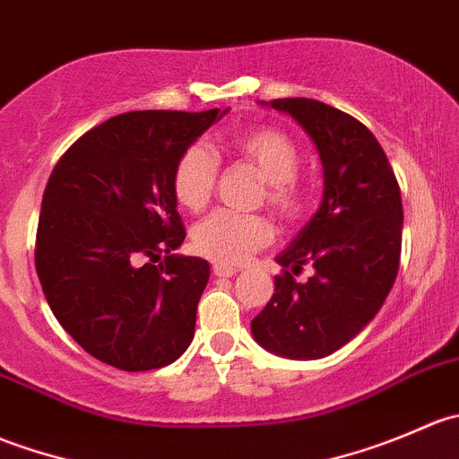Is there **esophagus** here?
I'll return each mask as SVG.
<instances>
[{
    "instance_id": "34e87169",
    "label": "esophagus",
    "mask_w": 459,
    "mask_h": 459,
    "mask_svg": "<svg viewBox=\"0 0 459 459\" xmlns=\"http://www.w3.org/2000/svg\"><path fill=\"white\" fill-rule=\"evenodd\" d=\"M238 266H230V264H215L212 266V275L215 277H233L238 273Z\"/></svg>"
}]
</instances>
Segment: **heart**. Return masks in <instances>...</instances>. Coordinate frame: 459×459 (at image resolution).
Returning a JSON list of instances; mask_svg holds the SVG:
<instances>
[{"mask_svg":"<svg viewBox=\"0 0 459 459\" xmlns=\"http://www.w3.org/2000/svg\"><path fill=\"white\" fill-rule=\"evenodd\" d=\"M230 151L251 161L264 175L262 200L284 220H298L307 206V191L298 178L302 152L286 133L277 128H253L230 137ZM220 160L211 146L195 142L179 152L170 173L175 202L200 212L215 191ZM273 239V224L262 212L217 211L193 230V247L217 264H239Z\"/></svg>","mask_w":459,"mask_h":459,"instance_id":"heart-1","label":"heart"}]
</instances>
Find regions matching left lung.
<instances>
[{
    "label": "left lung",
    "instance_id": "obj_1",
    "mask_svg": "<svg viewBox=\"0 0 459 459\" xmlns=\"http://www.w3.org/2000/svg\"><path fill=\"white\" fill-rule=\"evenodd\" d=\"M302 124L324 166V197L313 220L277 255L275 293L251 322L266 351L319 359L353 340L377 316L397 277L402 195L375 135L344 110L307 97L273 100ZM316 268L299 285L294 275Z\"/></svg>",
    "mask_w": 459,
    "mask_h": 459
}]
</instances>
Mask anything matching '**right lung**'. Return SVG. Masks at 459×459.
<instances>
[{
  "label": "right lung",
  "instance_id": "1",
  "mask_svg": "<svg viewBox=\"0 0 459 459\" xmlns=\"http://www.w3.org/2000/svg\"><path fill=\"white\" fill-rule=\"evenodd\" d=\"M224 113H122L55 164L37 224V277L64 331L100 362L151 371L193 342L211 266L170 253L186 238L170 173Z\"/></svg>",
  "mask_w": 459,
  "mask_h": 459
}]
</instances>
